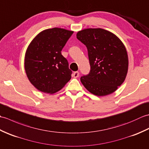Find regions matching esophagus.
<instances>
[{
    "label": "esophagus",
    "instance_id": "1",
    "mask_svg": "<svg viewBox=\"0 0 149 149\" xmlns=\"http://www.w3.org/2000/svg\"><path fill=\"white\" fill-rule=\"evenodd\" d=\"M73 76L74 78H77L79 76V72H74V74H73Z\"/></svg>",
    "mask_w": 149,
    "mask_h": 149
}]
</instances>
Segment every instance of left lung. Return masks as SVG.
I'll return each mask as SVG.
<instances>
[{"instance_id":"obj_1","label":"left lung","mask_w":149,"mask_h":149,"mask_svg":"<svg viewBox=\"0 0 149 149\" xmlns=\"http://www.w3.org/2000/svg\"><path fill=\"white\" fill-rule=\"evenodd\" d=\"M77 38L86 45L90 72L81 77L87 90L97 96L113 93L125 81L128 71L125 47L115 34L100 28L79 31Z\"/></svg>"}]
</instances>
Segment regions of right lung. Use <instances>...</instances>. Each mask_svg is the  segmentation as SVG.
Masks as SVG:
<instances>
[{"label":"right lung","mask_w":149,"mask_h":149,"mask_svg":"<svg viewBox=\"0 0 149 149\" xmlns=\"http://www.w3.org/2000/svg\"><path fill=\"white\" fill-rule=\"evenodd\" d=\"M74 31L54 27L40 32L28 46L24 67L31 83L43 93H54L70 80L72 72L61 50Z\"/></svg>","instance_id":"1"}]
</instances>
